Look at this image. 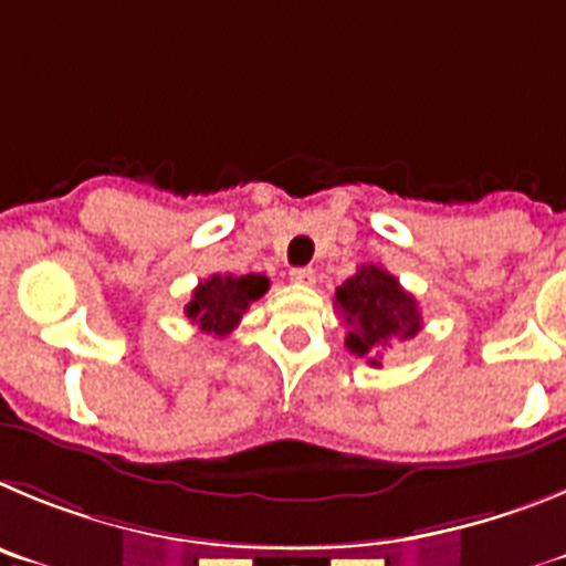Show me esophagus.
I'll return each instance as SVG.
<instances>
[{
  "instance_id": "obj_1",
  "label": "esophagus",
  "mask_w": 566,
  "mask_h": 566,
  "mask_svg": "<svg viewBox=\"0 0 566 566\" xmlns=\"http://www.w3.org/2000/svg\"><path fill=\"white\" fill-rule=\"evenodd\" d=\"M290 279H293L295 284H304V287H310V284L315 282V271L313 268H293V271H290Z\"/></svg>"
}]
</instances>
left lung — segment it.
Here are the masks:
<instances>
[{
	"label": "left lung",
	"instance_id": "left-lung-1",
	"mask_svg": "<svg viewBox=\"0 0 566 566\" xmlns=\"http://www.w3.org/2000/svg\"><path fill=\"white\" fill-rule=\"evenodd\" d=\"M335 307L349 327L346 349L369 358V366H380L386 346L403 344L422 329L415 295L378 264H360L358 273L335 290Z\"/></svg>",
	"mask_w": 566,
	"mask_h": 566
}]
</instances>
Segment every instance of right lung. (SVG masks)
<instances>
[{"mask_svg": "<svg viewBox=\"0 0 566 566\" xmlns=\"http://www.w3.org/2000/svg\"><path fill=\"white\" fill-rule=\"evenodd\" d=\"M268 287H271L268 276H259V273H248V276L217 273L197 284L191 302L186 304V315L206 335L226 338L237 329L245 310L268 293Z\"/></svg>", "mask_w": 566, "mask_h": 566, "instance_id": "1", "label": "right lung"}]
</instances>
